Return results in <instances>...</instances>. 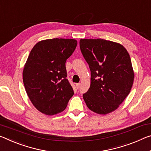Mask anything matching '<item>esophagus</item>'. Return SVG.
<instances>
[{
    "mask_svg": "<svg viewBox=\"0 0 151 151\" xmlns=\"http://www.w3.org/2000/svg\"><path fill=\"white\" fill-rule=\"evenodd\" d=\"M80 85H81L80 83H76V88H79Z\"/></svg>",
    "mask_w": 151,
    "mask_h": 151,
    "instance_id": "34e87169",
    "label": "esophagus"
}]
</instances>
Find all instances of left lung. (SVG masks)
<instances>
[{
	"label": "left lung",
	"instance_id": "obj_1",
	"mask_svg": "<svg viewBox=\"0 0 151 151\" xmlns=\"http://www.w3.org/2000/svg\"><path fill=\"white\" fill-rule=\"evenodd\" d=\"M81 53L91 70L90 88L83 95L88 109L99 114L116 110L132 87L131 59L122 45L103 39H81Z\"/></svg>",
	"mask_w": 151,
	"mask_h": 151
}]
</instances>
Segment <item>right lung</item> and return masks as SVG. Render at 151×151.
<instances>
[{
    "mask_svg": "<svg viewBox=\"0 0 151 151\" xmlns=\"http://www.w3.org/2000/svg\"><path fill=\"white\" fill-rule=\"evenodd\" d=\"M76 45L75 40L54 38L37 43L30 52L23 81L30 101L42 113L52 116L63 111L73 96L65 64Z\"/></svg>",
    "mask_w": 151,
    "mask_h": 151,
    "instance_id": "add662e5",
    "label": "right lung"
}]
</instances>
